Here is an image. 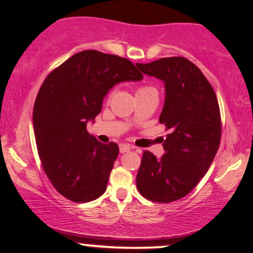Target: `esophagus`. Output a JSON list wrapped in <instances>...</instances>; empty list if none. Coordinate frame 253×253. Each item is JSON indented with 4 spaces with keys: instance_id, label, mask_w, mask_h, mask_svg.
<instances>
[{
    "instance_id": "esophagus-1",
    "label": "esophagus",
    "mask_w": 253,
    "mask_h": 253,
    "mask_svg": "<svg viewBox=\"0 0 253 253\" xmlns=\"http://www.w3.org/2000/svg\"><path fill=\"white\" fill-rule=\"evenodd\" d=\"M131 150V145L129 144H126V143H122V144H120V153H127Z\"/></svg>"
}]
</instances>
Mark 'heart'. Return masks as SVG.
<instances>
[{"instance_id":"heart-1","label":"heart","mask_w":253,"mask_h":253,"mask_svg":"<svg viewBox=\"0 0 253 253\" xmlns=\"http://www.w3.org/2000/svg\"><path fill=\"white\" fill-rule=\"evenodd\" d=\"M152 86H147V85H143L141 88H138L137 93H141V91H145V90H152Z\"/></svg>"}]
</instances>
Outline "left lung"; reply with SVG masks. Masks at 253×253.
Returning a JSON list of instances; mask_svg holds the SVG:
<instances>
[{
  "instance_id": "8db88e82",
  "label": "left lung",
  "mask_w": 253,
  "mask_h": 253,
  "mask_svg": "<svg viewBox=\"0 0 253 253\" xmlns=\"http://www.w3.org/2000/svg\"><path fill=\"white\" fill-rule=\"evenodd\" d=\"M137 67L165 83L159 122L170 129L160 159L143 152L137 188L153 202H174L196 187L218 152L221 137L218 99L200 68L185 57H164L137 63Z\"/></svg>"
}]
</instances>
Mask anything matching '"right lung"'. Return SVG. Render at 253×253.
Segmentation results:
<instances>
[{
	"mask_svg": "<svg viewBox=\"0 0 253 253\" xmlns=\"http://www.w3.org/2000/svg\"><path fill=\"white\" fill-rule=\"evenodd\" d=\"M142 78L129 60L95 50L76 53L45 78L33 110L35 142L45 174L63 197L83 203L105 192L119 145L89 136L86 122L100 114L115 84Z\"/></svg>",
	"mask_w": 253,
	"mask_h": 253,
	"instance_id": "add662e5",
	"label": "right lung"
}]
</instances>
